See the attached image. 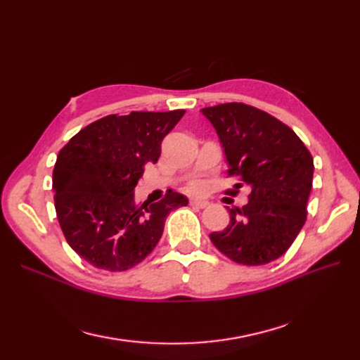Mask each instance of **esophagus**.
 <instances>
[{"instance_id": "1", "label": "esophagus", "mask_w": 360, "mask_h": 360, "mask_svg": "<svg viewBox=\"0 0 360 360\" xmlns=\"http://www.w3.org/2000/svg\"><path fill=\"white\" fill-rule=\"evenodd\" d=\"M189 204H191L192 207H197V209H205V207L209 205V202L202 201V200H191Z\"/></svg>"}]
</instances>
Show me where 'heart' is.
<instances>
[{"label": "heart", "mask_w": 360, "mask_h": 360, "mask_svg": "<svg viewBox=\"0 0 360 360\" xmlns=\"http://www.w3.org/2000/svg\"><path fill=\"white\" fill-rule=\"evenodd\" d=\"M204 188H205V184L201 180H195V181H192L189 184V191L191 192H201V191H204Z\"/></svg>", "instance_id": "1"}]
</instances>
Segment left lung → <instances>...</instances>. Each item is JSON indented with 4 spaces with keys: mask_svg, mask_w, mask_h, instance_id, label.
<instances>
[{
    "mask_svg": "<svg viewBox=\"0 0 360 360\" xmlns=\"http://www.w3.org/2000/svg\"><path fill=\"white\" fill-rule=\"evenodd\" d=\"M219 135L228 176L250 189L248 204L233 207L225 230L210 234L224 255L263 266L287 252L307 221L314 160L294 130L255 106L231 102L202 108ZM230 191L237 195L238 191Z\"/></svg>",
    "mask_w": 360,
    "mask_h": 360,
    "instance_id": "obj_1",
    "label": "left lung"
}]
</instances>
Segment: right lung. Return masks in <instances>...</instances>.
I'll use <instances>...</instances> for the list:
<instances>
[{"mask_svg":"<svg viewBox=\"0 0 360 360\" xmlns=\"http://www.w3.org/2000/svg\"><path fill=\"white\" fill-rule=\"evenodd\" d=\"M184 112L106 115L60 150L52 172L56 212L68 243L86 263L108 271L139 264L158 245L169 212L188 205L172 191L151 204L136 202L134 192Z\"/></svg>","mask_w":360,"mask_h":360,"instance_id":"obj_1","label":"right lung"}]
</instances>
